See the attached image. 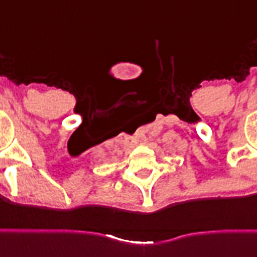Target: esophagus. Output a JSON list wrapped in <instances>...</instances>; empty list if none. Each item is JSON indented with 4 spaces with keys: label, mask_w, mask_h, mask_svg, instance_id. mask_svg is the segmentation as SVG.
Returning <instances> with one entry per match:
<instances>
[{
    "label": "esophagus",
    "mask_w": 257,
    "mask_h": 257,
    "mask_svg": "<svg viewBox=\"0 0 257 257\" xmlns=\"http://www.w3.org/2000/svg\"><path fill=\"white\" fill-rule=\"evenodd\" d=\"M133 142H135V144H139V142H140V144H142V142H144V139H140V137H139V139L133 140Z\"/></svg>",
    "instance_id": "obj_1"
}]
</instances>
